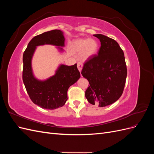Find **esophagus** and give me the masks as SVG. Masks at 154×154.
<instances>
[{"mask_svg":"<svg viewBox=\"0 0 154 154\" xmlns=\"http://www.w3.org/2000/svg\"><path fill=\"white\" fill-rule=\"evenodd\" d=\"M77 67H78V70H79V71L81 72L82 69V67H83V64H82V63L78 62V63H77Z\"/></svg>","mask_w":154,"mask_h":154,"instance_id":"obj_1","label":"esophagus"}]
</instances>
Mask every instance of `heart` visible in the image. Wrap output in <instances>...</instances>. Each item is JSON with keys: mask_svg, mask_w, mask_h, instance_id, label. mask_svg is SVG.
I'll return each mask as SVG.
<instances>
[{"mask_svg": "<svg viewBox=\"0 0 154 154\" xmlns=\"http://www.w3.org/2000/svg\"><path fill=\"white\" fill-rule=\"evenodd\" d=\"M73 48L76 52H82V58L87 60L97 53L98 44L94 39H79L74 42Z\"/></svg>", "mask_w": 154, "mask_h": 154, "instance_id": "heart-1", "label": "heart"}]
</instances>
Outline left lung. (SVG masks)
Here are the masks:
<instances>
[{"mask_svg": "<svg viewBox=\"0 0 154 154\" xmlns=\"http://www.w3.org/2000/svg\"><path fill=\"white\" fill-rule=\"evenodd\" d=\"M94 36L100 39L101 47L97 54L84 63L81 73L90 85L85 91L88 101L103 107L112 104L122 95L127 69L124 53L117 42L101 34Z\"/></svg>", "mask_w": 154, "mask_h": 154, "instance_id": "8db88e82", "label": "left lung"}]
</instances>
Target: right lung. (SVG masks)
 <instances>
[{
	"label": "right lung",
	"mask_w": 154,
	"mask_h": 154,
	"mask_svg": "<svg viewBox=\"0 0 154 154\" xmlns=\"http://www.w3.org/2000/svg\"><path fill=\"white\" fill-rule=\"evenodd\" d=\"M64 42L63 32L60 30L45 32L32 38L23 54V82L31 101L42 109L53 110L63 106L67 100L69 87L80 78L76 63L71 66L61 65L55 75L44 82L37 80L32 75L31 62L36 46H63Z\"/></svg>",
	"instance_id": "1"
}]
</instances>
